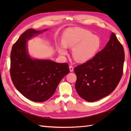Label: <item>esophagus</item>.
<instances>
[{"label":"esophagus","mask_w":131,"mask_h":131,"mask_svg":"<svg viewBox=\"0 0 131 131\" xmlns=\"http://www.w3.org/2000/svg\"><path fill=\"white\" fill-rule=\"evenodd\" d=\"M69 69H70V71L71 72L73 71L74 68H73V66H72V65H70L69 66Z\"/></svg>","instance_id":"1"}]
</instances>
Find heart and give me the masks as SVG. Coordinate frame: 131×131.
<instances>
[{
	"label": "heart",
	"mask_w": 131,
	"mask_h": 131,
	"mask_svg": "<svg viewBox=\"0 0 131 131\" xmlns=\"http://www.w3.org/2000/svg\"><path fill=\"white\" fill-rule=\"evenodd\" d=\"M62 44L58 47L62 55L68 54L67 48H73V56L79 62H85L92 59L101 47L99 37L93 35L88 30L82 28L69 29L64 33Z\"/></svg>",
	"instance_id": "1"
}]
</instances>
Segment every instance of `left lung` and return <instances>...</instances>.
<instances>
[{"mask_svg": "<svg viewBox=\"0 0 131 131\" xmlns=\"http://www.w3.org/2000/svg\"><path fill=\"white\" fill-rule=\"evenodd\" d=\"M124 58L123 46L112 33L102 50L74 69L77 76L75 88L79 96L91 102L111 94L123 76Z\"/></svg>", "mask_w": 131, "mask_h": 131, "instance_id": "8db88e82", "label": "left lung"}]
</instances>
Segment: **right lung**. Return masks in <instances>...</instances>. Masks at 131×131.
<instances>
[{
	"label": "right lung",
	"instance_id": "add662e5",
	"mask_svg": "<svg viewBox=\"0 0 131 131\" xmlns=\"http://www.w3.org/2000/svg\"><path fill=\"white\" fill-rule=\"evenodd\" d=\"M43 31L26 30L13 44L10 55V71L13 84L23 96L37 102L50 99L62 79L69 73L67 63L34 59L29 55L27 40Z\"/></svg>",
	"mask_w": 131,
	"mask_h": 131
}]
</instances>
